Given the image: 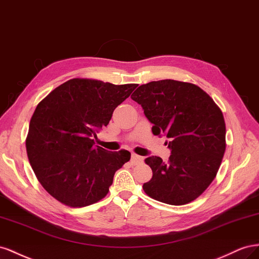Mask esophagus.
Segmentation results:
<instances>
[{
  "label": "esophagus",
  "instance_id": "34e87169",
  "mask_svg": "<svg viewBox=\"0 0 259 259\" xmlns=\"http://www.w3.org/2000/svg\"><path fill=\"white\" fill-rule=\"evenodd\" d=\"M130 161L132 165H140V164H142L143 158L141 156H139V155H137V154H132Z\"/></svg>",
  "mask_w": 259,
  "mask_h": 259
}]
</instances>
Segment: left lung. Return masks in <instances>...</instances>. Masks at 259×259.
Returning <instances> with one entry per match:
<instances>
[{
	"instance_id": "1",
	"label": "left lung",
	"mask_w": 259,
	"mask_h": 259,
	"mask_svg": "<svg viewBox=\"0 0 259 259\" xmlns=\"http://www.w3.org/2000/svg\"><path fill=\"white\" fill-rule=\"evenodd\" d=\"M131 99L142 106L155 136L164 135L168 162L151 156L152 179L143 184L150 197L170 205L194 201L215 179L226 151L223 112L201 88L171 79L140 85Z\"/></svg>"
}]
</instances>
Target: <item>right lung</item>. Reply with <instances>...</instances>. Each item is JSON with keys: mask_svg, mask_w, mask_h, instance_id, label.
<instances>
[{"mask_svg": "<svg viewBox=\"0 0 259 259\" xmlns=\"http://www.w3.org/2000/svg\"><path fill=\"white\" fill-rule=\"evenodd\" d=\"M137 87L75 78L36 106L26 139L27 155L41 186L58 202L84 207L107 195L115 172L131 154L106 151L94 145L93 138Z\"/></svg>", "mask_w": 259, "mask_h": 259, "instance_id": "obj_1", "label": "right lung"}]
</instances>
